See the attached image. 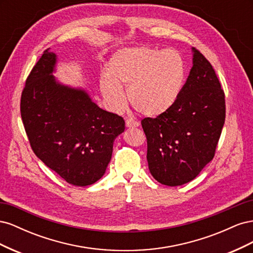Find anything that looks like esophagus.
Here are the masks:
<instances>
[{
  "mask_svg": "<svg viewBox=\"0 0 253 253\" xmlns=\"http://www.w3.org/2000/svg\"><path fill=\"white\" fill-rule=\"evenodd\" d=\"M126 126L127 127H137V126H139V122H137V121H135V120H133L131 118H127L126 120Z\"/></svg>",
  "mask_w": 253,
  "mask_h": 253,
  "instance_id": "esophagus-1",
  "label": "esophagus"
}]
</instances>
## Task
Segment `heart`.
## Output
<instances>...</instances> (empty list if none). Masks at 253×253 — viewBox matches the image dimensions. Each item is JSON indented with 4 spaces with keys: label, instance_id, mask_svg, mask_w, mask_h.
Here are the masks:
<instances>
[{
    "label": "heart",
    "instance_id": "obj_1",
    "mask_svg": "<svg viewBox=\"0 0 253 253\" xmlns=\"http://www.w3.org/2000/svg\"><path fill=\"white\" fill-rule=\"evenodd\" d=\"M108 74L99 81L101 94L114 111L126 104L122 87H127L133 108L148 117L167 113L177 101L185 83V63L174 49L127 47L111 57Z\"/></svg>",
    "mask_w": 253,
    "mask_h": 253
}]
</instances>
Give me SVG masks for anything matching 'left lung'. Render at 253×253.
<instances>
[{
    "label": "left lung",
    "mask_w": 253,
    "mask_h": 253,
    "mask_svg": "<svg viewBox=\"0 0 253 253\" xmlns=\"http://www.w3.org/2000/svg\"><path fill=\"white\" fill-rule=\"evenodd\" d=\"M192 68L177 101L156 118L141 120L149 170L158 182L181 186L214 157L225 124V94L212 65L192 47Z\"/></svg>",
    "instance_id": "obj_1"
}]
</instances>
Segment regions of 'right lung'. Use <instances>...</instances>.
<instances>
[{
	"instance_id": "obj_1",
	"label": "right lung",
	"mask_w": 253,
	"mask_h": 253,
	"mask_svg": "<svg viewBox=\"0 0 253 253\" xmlns=\"http://www.w3.org/2000/svg\"><path fill=\"white\" fill-rule=\"evenodd\" d=\"M57 55L46 49L27 77L21 117L35 154L68 183L93 185L105 173L125 120L93 102L83 88L60 83Z\"/></svg>"
}]
</instances>
